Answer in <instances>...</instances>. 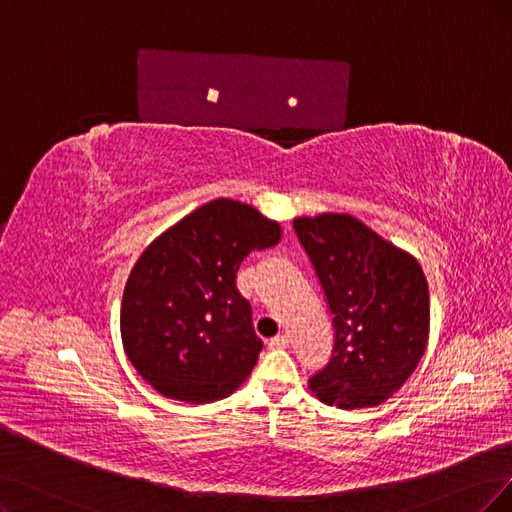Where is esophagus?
<instances>
[{"instance_id": "obj_1", "label": "esophagus", "mask_w": 512, "mask_h": 512, "mask_svg": "<svg viewBox=\"0 0 512 512\" xmlns=\"http://www.w3.org/2000/svg\"><path fill=\"white\" fill-rule=\"evenodd\" d=\"M268 346H270L272 350H282V348H287V346H289V337H287V335H276V337H272V339H270Z\"/></svg>"}]
</instances>
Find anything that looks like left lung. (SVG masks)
Returning a JSON list of instances; mask_svg holds the SVG:
<instances>
[{"label":"left lung","instance_id":"obj_1","mask_svg":"<svg viewBox=\"0 0 512 512\" xmlns=\"http://www.w3.org/2000/svg\"><path fill=\"white\" fill-rule=\"evenodd\" d=\"M304 246L333 314L335 344L310 377L316 399L339 409L375 407L422 361L430 295L420 263L352 215L297 217Z\"/></svg>","mask_w":512,"mask_h":512}]
</instances>
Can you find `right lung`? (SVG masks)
<instances>
[{"label":"right lung","mask_w":512,"mask_h":512,"mask_svg":"<svg viewBox=\"0 0 512 512\" xmlns=\"http://www.w3.org/2000/svg\"><path fill=\"white\" fill-rule=\"evenodd\" d=\"M280 225L251 204L217 198L168 227L124 287L120 331L128 361L166 399L221 401L251 375L263 348L236 274L270 249Z\"/></svg>","instance_id":"obj_1"}]
</instances>
